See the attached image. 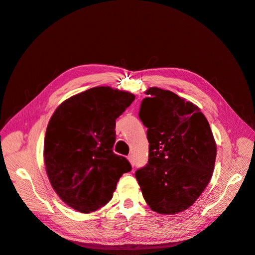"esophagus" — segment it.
<instances>
[{
	"instance_id": "esophagus-1",
	"label": "esophagus",
	"mask_w": 255,
	"mask_h": 255,
	"mask_svg": "<svg viewBox=\"0 0 255 255\" xmlns=\"http://www.w3.org/2000/svg\"><path fill=\"white\" fill-rule=\"evenodd\" d=\"M128 161H129V164H130V165H132V166H134V165H135V160H134V157H133L132 155L128 156Z\"/></svg>"
}]
</instances>
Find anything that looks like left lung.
<instances>
[{"mask_svg": "<svg viewBox=\"0 0 255 255\" xmlns=\"http://www.w3.org/2000/svg\"><path fill=\"white\" fill-rule=\"evenodd\" d=\"M145 95L139 118L148 128L149 160L135 176L153 212L174 215L194 204L210 183L217 146L197 105L157 87Z\"/></svg>", "mask_w": 255, "mask_h": 255, "instance_id": "8db88e82", "label": "left lung"}]
</instances>
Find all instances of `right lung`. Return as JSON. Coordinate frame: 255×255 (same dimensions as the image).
<instances>
[{
  "mask_svg": "<svg viewBox=\"0 0 255 255\" xmlns=\"http://www.w3.org/2000/svg\"><path fill=\"white\" fill-rule=\"evenodd\" d=\"M135 100L128 91L90 88L65 100L44 137L45 171L61 201L80 213L109 203L128 160L113 152L116 119Z\"/></svg>",
  "mask_w": 255,
  "mask_h": 255,
  "instance_id": "1",
  "label": "right lung"
}]
</instances>
